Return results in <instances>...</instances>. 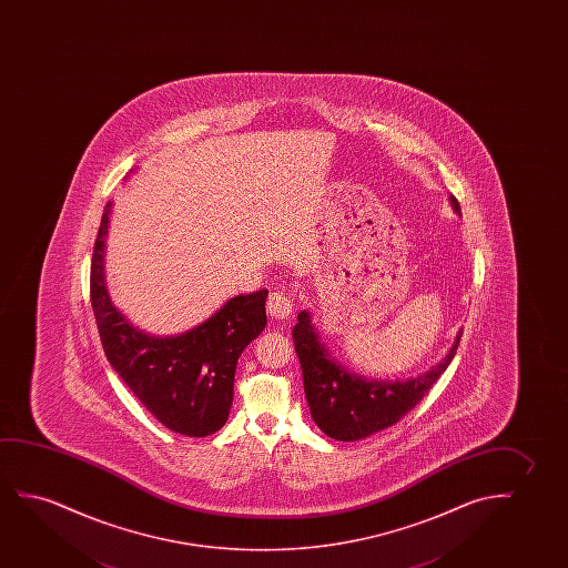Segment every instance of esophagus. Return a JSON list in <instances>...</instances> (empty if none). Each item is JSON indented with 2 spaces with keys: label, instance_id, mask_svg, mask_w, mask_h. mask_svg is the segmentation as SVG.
<instances>
[{
  "label": "esophagus",
  "instance_id": "esophagus-1",
  "mask_svg": "<svg viewBox=\"0 0 568 568\" xmlns=\"http://www.w3.org/2000/svg\"><path fill=\"white\" fill-rule=\"evenodd\" d=\"M267 312H270L272 318H287L288 314L293 312V304H291L287 293L273 291L270 298H267Z\"/></svg>",
  "mask_w": 568,
  "mask_h": 568
}]
</instances>
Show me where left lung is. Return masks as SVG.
Returning a JSON list of instances; mask_svg holds the SVG:
<instances>
[{"label":"left lung","instance_id":"1","mask_svg":"<svg viewBox=\"0 0 568 568\" xmlns=\"http://www.w3.org/2000/svg\"><path fill=\"white\" fill-rule=\"evenodd\" d=\"M452 205L459 211L456 197H452ZM293 339L303 366L304 394L311 405L312 419L329 438L353 443L396 425L405 413L419 404L450 365L462 332L444 361L428 373L405 382L365 381L347 373L320 342L306 311L298 314Z\"/></svg>","mask_w":568,"mask_h":568}]
</instances>
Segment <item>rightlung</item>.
Instances as JSON below:
<instances>
[{
	"label": "right lung",
	"instance_id": "obj_1",
	"mask_svg": "<svg viewBox=\"0 0 568 568\" xmlns=\"http://www.w3.org/2000/svg\"><path fill=\"white\" fill-rule=\"evenodd\" d=\"M109 210L110 203L102 213L91 260V304L104 355L164 427L186 436L213 435L225 425L233 405L236 361L267 322V291L234 296L186 334H141L112 306L102 281Z\"/></svg>",
	"mask_w": 568,
	"mask_h": 568
}]
</instances>
